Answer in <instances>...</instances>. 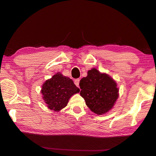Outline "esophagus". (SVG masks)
Here are the masks:
<instances>
[{"label":"esophagus","instance_id":"34e87169","mask_svg":"<svg viewBox=\"0 0 156 156\" xmlns=\"http://www.w3.org/2000/svg\"><path fill=\"white\" fill-rule=\"evenodd\" d=\"M79 81H80V80H79V79H75V81H74L75 84V85H76L77 87H79Z\"/></svg>","mask_w":156,"mask_h":156}]
</instances>
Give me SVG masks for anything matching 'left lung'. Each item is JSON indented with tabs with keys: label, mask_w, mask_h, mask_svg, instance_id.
<instances>
[{
	"label": "left lung",
	"mask_w": 156,
	"mask_h": 156,
	"mask_svg": "<svg viewBox=\"0 0 156 156\" xmlns=\"http://www.w3.org/2000/svg\"><path fill=\"white\" fill-rule=\"evenodd\" d=\"M87 74L80 81V95L91 111L104 115L112 109L119 96L117 83L110 75L96 68L88 70Z\"/></svg>",
	"instance_id": "obj_1"
}]
</instances>
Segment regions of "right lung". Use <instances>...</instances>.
<instances>
[{"label": "right lung", "instance_id": "right-lung-1", "mask_svg": "<svg viewBox=\"0 0 156 156\" xmlns=\"http://www.w3.org/2000/svg\"><path fill=\"white\" fill-rule=\"evenodd\" d=\"M79 91L72 79L58 72L44 82L41 93L48 108L58 112L68 105L70 98Z\"/></svg>", "mask_w": 156, "mask_h": 156}]
</instances>
